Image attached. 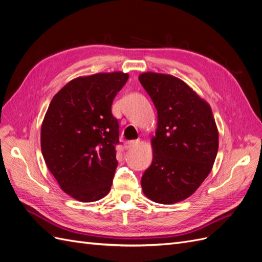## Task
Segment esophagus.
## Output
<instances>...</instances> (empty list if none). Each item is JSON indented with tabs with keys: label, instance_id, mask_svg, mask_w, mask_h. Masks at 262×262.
I'll list each match as a JSON object with an SVG mask.
<instances>
[{
	"label": "esophagus",
	"instance_id": "34e87169",
	"mask_svg": "<svg viewBox=\"0 0 262 262\" xmlns=\"http://www.w3.org/2000/svg\"><path fill=\"white\" fill-rule=\"evenodd\" d=\"M138 144H139V140L126 141L125 143H124V147H125L126 149H129V148H132V147H134V146H137Z\"/></svg>",
	"mask_w": 262,
	"mask_h": 262
}]
</instances>
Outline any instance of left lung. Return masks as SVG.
Returning a JSON list of instances; mask_svg holds the SVG:
<instances>
[{
	"mask_svg": "<svg viewBox=\"0 0 262 262\" xmlns=\"http://www.w3.org/2000/svg\"><path fill=\"white\" fill-rule=\"evenodd\" d=\"M157 110L153 162L141 179L154 202L187 199L208 177L219 149V131L210 105L179 78L154 72L139 76Z\"/></svg>",
	"mask_w": 262,
	"mask_h": 262,
	"instance_id": "1",
	"label": "left lung"
}]
</instances>
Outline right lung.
Returning a JSON list of instances; mask_svg holds the SVG:
<instances>
[{
	"mask_svg": "<svg viewBox=\"0 0 262 262\" xmlns=\"http://www.w3.org/2000/svg\"><path fill=\"white\" fill-rule=\"evenodd\" d=\"M122 72L80 76L54 95L41 124V152L60 188L81 202L108 194L118 162L119 123L112 114Z\"/></svg>",
	"mask_w": 262,
	"mask_h": 262,
	"instance_id": "add662e5",
	"label": "right lung"
}]
</instances>
